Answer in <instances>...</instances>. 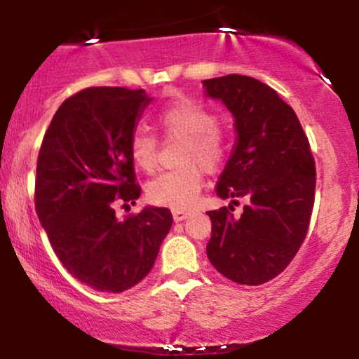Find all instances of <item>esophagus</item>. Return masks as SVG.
<instances>
[{"instance_id":"esophagus-1","label":"esophagus","mask_w":359,"mask_h":359,"mask_svg":"<svg viewBox=\"0 0 359 359\" xmlns=\"http://www.w3.org/2000/svg\"><path fill=\"white\" fill-rule=\"evenodd\" d=\"M174 219L179 222V221H184V219H187L189 216H191V212L189 211H182V209H174Z\"/></svg>"}]
</instances>
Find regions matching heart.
<instances>
[{"mask_svg":"<svg viewBox=\"0 0 359 359\" xmlns=\"http://www.w3.org/2000/svg\"><path fill=\"white\" fill-rule=\"evenodd\" d=\"M158 125L170 138H182V168L163 172L147 185L150 203L172 209H189L203 185L199 165L216 170L226 155V143L217 130V118L205 106L194 100H177L158 114ZM156 140L154 135L137 130L130 140L133 163L145 172L156 165Z\"/></svg>","mask_w":359,"mask_h":359,"instance_id":"b5f03b06","label":"heart"}]
</instances>
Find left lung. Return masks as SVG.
<instances>
[{"instance_id": "8db88e82", "label": "left lung", "mask_w": 359, "mask_h": 359, "mask_svg": "<svg viewBox=\"0 0 359 359\" xmlns=\"http://www.w3.org/2000/svg\"><path fill=\"white\" fill-rule=\"evenodd\" d=\"M203 86L233 114L236 131L216 194L231 203L247 201L241 217L228 208L208 212L212 234L205 251L226 278L259 285L282 273L304 243L314 205V158L297 114L277 90L240 74Z\"/></svg>"}]
</instances>
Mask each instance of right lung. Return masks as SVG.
Listing matches in <instances>:
<instances>
[{"instance_id":"add662e5","label":"right lung","mask_w":359,"mask_h":359,"mask_svg":"<svg viewBox=\"0 0 359 359\" xmlns=\"http://www.w3.org/2000/svg\"><path fill=\"white\" fill-rule=\"evenodd\" d=\"M154 97L143 89L89 88L62 102L36 162L35 209L62 265L97 292L119 294L150 273L172 228L167 208L135 204L130 140Z\"/></svg>"}]
</instances>
